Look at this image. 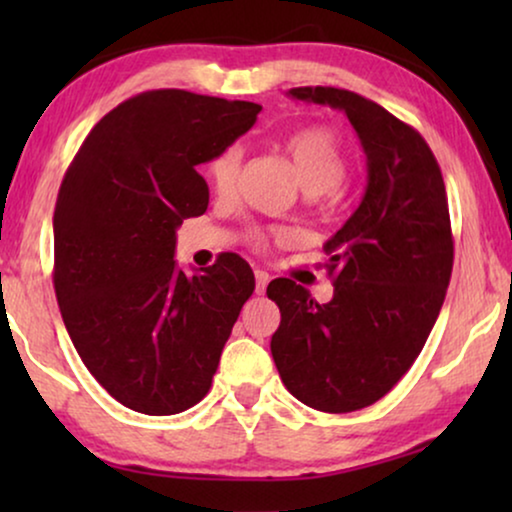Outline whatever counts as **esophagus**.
I'll list each match as a JSON object with an SVG mask.
<instances>
[{
    "instance_id": "esophagus-1",
    "label": "esophagus",
    "mask_w": 512,
    "mask_h": 512,
    "mask_svg": "<svg viewBox=\"0 0 512 512\" xmlns=\"http://www.w3.org/2000/svg\"><path fill=\"white\" fill-rule=\"evenodd\" d=\"M254 275H256V293H263L265 286L270 282V275L265 270H256Z\"/></svg>"
}]
</instances>
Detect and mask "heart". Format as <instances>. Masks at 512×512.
<instances>
[{
	"mask_svg": "<svg viewBox=\"0 0 512 512\" xmlns=\"http://www.w3.org/2000/svg\"><path fill=\"white\" fill-rule=\"evenodd\" d=\"M284 151L296 170L300 184L310 195H333L335 184L342 179L347 167V151L340 132L328 125H310L284 142ZM242 165V146L230 144L216 153L207 165L209 184L221 198L235 191L237 174ZM286 233H275V240H286ZM263 242V240H261Z\"/></svg>",
	"mask_w": 512,
	"mask_h": 512,
	"instance_id": "b5f03b06",
	"label": "heart"
}]
</instances>
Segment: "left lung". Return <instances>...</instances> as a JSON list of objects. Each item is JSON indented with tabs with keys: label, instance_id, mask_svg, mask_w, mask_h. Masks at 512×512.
I'll return each instance as SVG.
<instances>
[{
	"label": "left lung",
	"instance_id": "left-lung-1",
	"mask_svg": "<svg viewBox=\"0 0 512 512\" xmlns=\"http://www.w3.org/2000/svg\"><path fill=\"white\" fill-rule=\"evenodd\" d=\"M293 100L345 111L366 153L361 205L324 244L333 298L279 277L282 312L270 349L284 387L321 412L380 401L422 352L454 263L450 209L438 160L408 123L342 88H291Z\"/></svg>",
	"mask_w": 512,
	"mask_h": 512
}]
</instances>
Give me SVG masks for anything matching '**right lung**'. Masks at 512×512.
Instances as JSON below:
<instances>
[{"label": "right lung", "mask_w": 512, "mask_h": 512, "mask_svg": "<svg viewBox=\"0 0 512 512\" xmlns=\"http://www.w3.org/2000/svg\"><path fill=\"white\" fill-rule=\"evenodd\" d=\"M261 107L149 90L90 130L53 214L55 296L81 361L142 415H177L207 396L256 279L237 254L186 275L177 228L207 212L198 165L244 135Z\"/></svg>", "instance_id": "right-lung-1"}]
</instances>
